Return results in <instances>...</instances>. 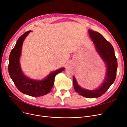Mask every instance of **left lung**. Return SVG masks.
<instances>
[{
	"mask_svg": "<svg viewBox=\"0 0 127 127\" xmlns=\"http://www.w3.org/2000/svg\"><path fill=\"white\" fill-rule=\"evenodd\" d=\"M89 35L95 45L96 50L106 65V73L102 84L95 90L82 89L73 77V85L75 90L79 95L89 98L100 97L106 92L114 82L117 68V61L114 48L106 39L98 32L89 30Z\"/></svg>",
	"mask_w": 127,
	"mask_h": 127,
	"instance_id": "8db88e82",
	"label": "left lung"
}]
</instances>
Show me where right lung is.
<instances>
[{
  "instance_id": "1",
  "label": "right lung",
  "mask_w": 127,
  "mask_h": 127,
  "mask_svg": "<svg viewBox=\"0 0 127 127\" xmlns=\"http://www.w3.org/2000/svg\"><path fill=\"white\" fill-rule=\"evenodd\" d=\"M30 32V30L27 31L17 39L9 56L8 70L10 77L20 92L30 96H42L50 92L54 84L56 76L63 71L64 68H61L50 72L43 80H34L23 74L20 65L19 58L23 42Z\"/></svg>"
}]
</instances>
